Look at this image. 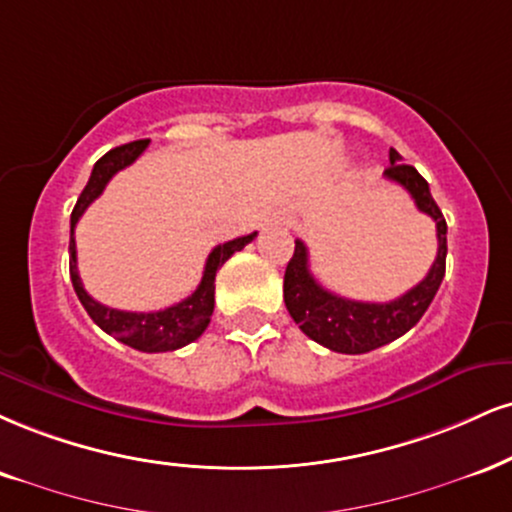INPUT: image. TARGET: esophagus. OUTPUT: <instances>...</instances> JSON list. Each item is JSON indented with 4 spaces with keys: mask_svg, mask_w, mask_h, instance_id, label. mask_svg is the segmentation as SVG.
<instances>
[{
    "mask_svg": "<svg viewBox=\"0 0 512 512\" xmlns=\"http://www.w3.org/2000/svg\"><path fill=\"white\" fill-rule=\"evenodd\" d=\"M274 224H281V226H286L288 221H286V217H274Z\"/></svg>",
    "mask_w": 512,
    "mask_h": 512,
    "instance_id": "1",
    "label": "esophagus"
}]
</instances>
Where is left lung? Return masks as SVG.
<instances>
[{
  "label": "left lung",
  "instance_id": "left-lung-1",
  "mask_svg": "<svg viewBox=\"0 0 512 512\" xmlns=\"http://www.w3.org/2000/svg\"><path fill=\"white\" fill-rule=\"evenodd\" d=\"M389 159L391 166L384 171V176L408 190L417 209L434 219L439 250H436V260L427 276L408 293L391 303H360V300L341 298V295L319 286V281L310 272L305 243L295 240V252L286 267V276H283V300H286L288 312H291L293 322L300 326V331L334 353H369V350L386 346V343L408 334L432 305L443 274H446V219L429 193V183L415 166L400 162L403 157L396 150L389 152Z\"/></svg>",
  "mask_w": 512,
  "mask_h": 512
}]
</instances>
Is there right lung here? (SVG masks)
<instances>
[{"instance_id": "obj_1", "label": "right lung", "mask_w": 512, "mask_h": 512, "mask_svg": "<svg viewBox=\"0 0 512 512\" xmlns=\"http://www.w3.org/2000/svg\"><path fill=\"white\" fill-rule=\"evenodd\" d=\"M150 140H135V143L114 147L109 150L102 159H97V164L92 166V174L88 186L80 193L76 207L71 212V240H69V272L73 291H76L78 300L83 303L85 312H88L92 322L100 326L102 331H107L109 336L119 338L121 343L131 346L135 350H143V353H166V350H176L193 343L195 338L202 336V331L207 329L209 317L214 312V276L217 269L224 264L233 252L243 250L257 233L250 236L233 238L229 243H221L209 252L205 272H202V281L197 283V288L181 303L164 307L157 312H126V310H114L97 303L95 298H90L88 291L83 288L80 281L78 267H76V231L78 219L83 217V212L88 209L97 197L102 195V190L107 188V183L112 181L114 174H119L121 169H126L128 164H133L135 159L145 152V147Z\"/></svg>"}]
</instances>
